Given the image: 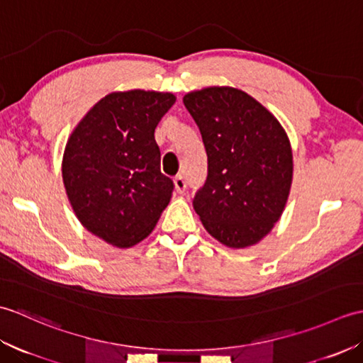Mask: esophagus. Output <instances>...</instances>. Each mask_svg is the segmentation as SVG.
Segmentation results:
<instances>
[{"label":"esophagus","instance_id":"34e87169","mask_svg":"<svg viewBox=\"0 0 363 363\" xmlns=\"http://www.w3.org/2000/svg\"><path fill=\"white\" fill-rule=\"evenodd\" d=\"M186 179H184L182 174H176L174 176V187L177 194H184V190H186Z\"/></svg>","mask_w":363,"mask_h":363}]
</instances>
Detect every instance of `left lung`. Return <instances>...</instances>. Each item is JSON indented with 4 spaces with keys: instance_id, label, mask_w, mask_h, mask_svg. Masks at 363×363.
Instances as JSON below:
<instances>
[{
    "instance_id": "1",
    "label": "left lung",
    "mask_w": 363,
    "mask_h": 363,
    "mask_svg": "<svg viewBox=\"0 0 363 363\" xmlns=\"http://www.w3.org/2000/svg\"><path fill=\"white\" fill-rule=\"evenodd\" d=\"M207 152V179L194 198L212 237L246 248L273 229L293 176L289 137L272 113L245 91L209 87L184 96Z\"/></svg>"
}]
</instances>
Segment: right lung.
<instances>
[{
	"label": "right lung",
	"instance_id": "obj_1",
	"mask_svg": "<svg viewBox=\"0 0 363 363\" xmlns=\"http://www.w3.org/2000/svg\"><path fill=\"white\" fill-rule=\"evenodd\" d=\"M172 94L129 90L98 101L68 140L62 177L76 217L118 248L142 242L169 203L174 184L160 172L154 138Z\"/></svg>",
	"mask_w": 363,
	"mask_h": 363
}]
</instances>
